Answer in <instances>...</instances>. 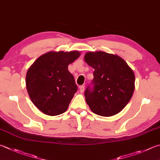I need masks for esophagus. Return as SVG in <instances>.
<instances>
[{"instance_id":"esophagus-1","label":"esophagus","mask_w":160,"mask_h":160,"mask_svg":"<svg viewBox=\"0 0 160 160\" xmlns=\"http://www.w3.org/2000/svg\"><path fill=\"white\" fill-rule=\"evenodd\" d=\"M79 90H80V92H83V91H84V89H85V88H84V86H81L80 87H79Z\"/></svg>"}]
</instances>
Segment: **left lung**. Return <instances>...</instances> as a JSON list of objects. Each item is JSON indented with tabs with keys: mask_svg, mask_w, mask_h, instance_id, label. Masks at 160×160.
<instances>
[{
	"mask_svg": "<svg viewBox=\"0 0 160 160\" xmlns=\"http://www.w3.org/2000/svg\"><path fill=\"white\" fill-rule=\"evenodd\" d=\"M84 60L95 70L93 88L88 87L84 93L90 110L105 117L118 113L134 93L133 70L120 56L104 52H87Z\"/></svg>",
	"mask_w": 160,
	"mask_h": 160,
	"instance_id": "obj_1",
	"label": "left lung"
}]
</instances>
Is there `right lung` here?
Masks as SVG:
<instances>
[{
  "label": "right lung",
  "mask_w": 160,
  "mask_h": 160,
  "mask_svg": "<svg viewBox=\"0 0 160 160\" xmlns=\"http://www.w3.org/2000/svg\"><path fill=\"white\" fill-rule=\"evenodd\" d=\"M80 52H49L32 63L27 71L26 86L35 106L48 116H58L68 109L77 86L68 65Z\"/></svg>",
  "instance_id": "obj_1"
}]
</instances>
